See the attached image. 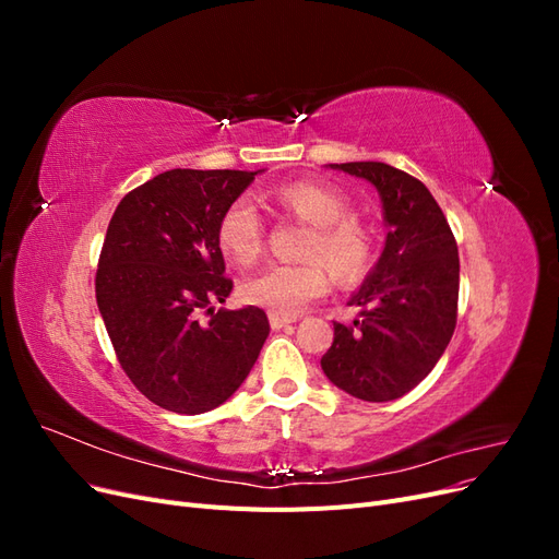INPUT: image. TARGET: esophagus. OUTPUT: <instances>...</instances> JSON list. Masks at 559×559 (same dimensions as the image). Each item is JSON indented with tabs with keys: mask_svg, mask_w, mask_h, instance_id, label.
<instances>
[{
	"mask_svg": "<svg viewBox=\"0 0 559 559\" xmlns=\"http://www.w3.org/2000/svg\"><path fill=\"white\" fill-rule=\"evenodd\" d=\"M267 317H270V326H273L275 331H280V329H284V326H289V324H294V321H296V317H294V314H277V312H270Z\"/></svg>",
	"mask_w": 559,
	"mask_h": 559,
	"instance_id": "obj_1",
	"label": "esophagus"
}]
</instances>
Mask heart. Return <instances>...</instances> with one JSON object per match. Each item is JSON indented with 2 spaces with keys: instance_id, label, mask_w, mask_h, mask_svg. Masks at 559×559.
Segmentation results:
<instances>
[{
  "instance_id": "obj_1",
  "label": "heart",
  "mask_w": 559,
  "mask_h": 559,
  "mask_svg": "<svg viewBox=\"0 0 559 559\" xmlns=\"http://www.w3.org/2000/svg\"><path fill=\"white\" fill-rule=\"evenodd\" d=\"M277 205L310 224L296 263H270L240 284V294L251 306L277 314H296L326 289V267L337 282L359 280L373 259V233L352 214V200L324 181H289L275 189ZM216 240L226 257L249 265L261 257L265 224L249 198L233 200L216 226Z\"/></svg>"
}]
</instances>
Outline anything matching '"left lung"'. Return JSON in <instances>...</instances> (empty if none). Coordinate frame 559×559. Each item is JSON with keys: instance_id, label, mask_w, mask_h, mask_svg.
<instances>
[{"instance_id": "left-lung-1", "label": "left lung", "mask_w": 559, "mask_h": 559, "mask_svg": "<svg viewBox=\"0 0 559 559\" xmlns=\"http://www.w3.org/2000/svg\"><path fill=\"white\" fill-rule=\"evenodd\" d=\"M378 189L384 249L361 289L352 324H333L321 370L354 399L382 403L408 394L443 357L456 324L460 253L448 218L419 179L376 160L333 163Z\"/></svg>"}]
</instances>
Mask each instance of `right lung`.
<instances>
[{"mask_svg":"<svg viewBox=\"0 0 559 559\" xmlns=\"http://www.w3.org/2000/svg\"><path fill=\"white\" fill-rule=\"evenodd\" d=\"M257 175L177 167L130 191L109 222L97 308L126 376L165 411L200 415L222 405L270 333L261 308L214 312L233 292L218 218Z\"/></svg>","mask_w":559,"mask_h":559,"instance_id":"add662e5","label":"right lung"}]
</instances>
